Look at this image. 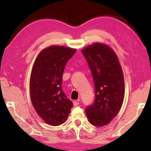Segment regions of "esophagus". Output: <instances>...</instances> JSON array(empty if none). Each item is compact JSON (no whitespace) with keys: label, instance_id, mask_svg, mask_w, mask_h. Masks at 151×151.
I'll return each instance as SVG.
<instances>
[{"label":"esophagus","instance_id":"obj_1","mask_svg":"<svg viewBox=\"0 0 151 151\" xmlns=\"http://www.w3.org/2000/svg\"><path fill=\"white\" fill-rule=\"evenodd\" d=\"M78 104H79V100L73 101V105L75 106H78Z\"/></svg>","mask_w":151,"mask_h":151}]
</instances>
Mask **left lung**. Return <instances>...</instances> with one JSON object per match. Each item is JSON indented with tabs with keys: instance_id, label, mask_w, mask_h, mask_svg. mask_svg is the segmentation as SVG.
I'll return each mask as SVG.
<instances>
[{
	"instance_id": "1",
	"label": "left lung",
	"mask_w": 151,
	"mask_h": 151,
	"mask_svg": "<svg viewBox=\"0 0 151 151\" xmlns=\"http://www.w3.org/2000/svg\"><path fill=\"white\" fill-rule=\"evenodd\" d=\"M91 70L95 100L86 108L89 122L96 127L110 123L121 110L124 97L123 73L114 51L95 43L82 50Z\"/></svg>"
}]
</instances>
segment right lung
Here are the masks:
<instances>
[{
    "instance_id": "obj_1",
    "label": "right lung",
    "mask_w": 151,
    "mask_h": 151,
    "mask_svg": "<svg viewBox=\"0 0 151 151\" xmlns=\"http://www.w3.org/2000/svg\"><path fill=\"white\" fill-rule=\"evenodd\" d=\"M76 49L52 45L38 54L30 80L31 101L37 114L48 124L65 122L73 103L62 90V76L66 63Z\"/></svg>"
}]
</instances>
